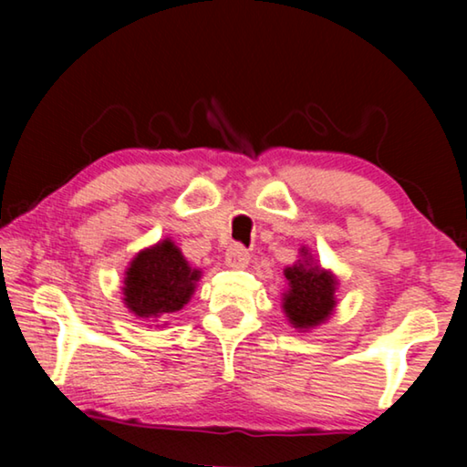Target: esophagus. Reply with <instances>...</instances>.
Returning a JSON list of instances; mask_svg holds the SVG:
<instances>
[{
  "label": "esophagus",
  "instance_id": "esophagus-1",
  "mask_svg": "<svg viewBox=\"0 0 467 467\" xmlns=\"http://www.w3.org/2000/svg\"><path fill=\"white\" fill-rule=\"evenodd\" d=\"M249 257H251L249 251L243 245H239V243H233V245L226 249V265H228V268H234V270L245 268V265L249 264Z\"/></svg>",
  "mask_w": 467,
  "mask_h": 467
}]
</instances>
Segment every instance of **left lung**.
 <instances>
[{"mask_svg": "<svg viewBox=\"0 0 467 467\" xmlns=\"http://www.w3.org/2000/svg\"><path fill=\"white\" fill-rule=\"evenodd\" d=\"M303 260L285 268L288 291L283 295V309L293 328L309 330L327 322L337 306V276L330 270L316 265L307 249Z\"/></svg>", "mask_w": 467, "mask_h": 467, "instance_id": "obj_1", "label": "left lung"}]
</instances>
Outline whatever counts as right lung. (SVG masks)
<instances>
[{
	"instance_id": "add662e5",
	"label": "right lung",
	"mask_w": 467,
	"mask_h": 467,
	"mask_svg": "<svg viewBox=\"0 0 467 467\" xmlns=\"http://www.w3.org/2000/svg\"><path fill=\"white\" fill-rule=\"evenodd\" d=\"M202 272L191 268L170 239L139 251L127 268L122 295L137 317H161L179 312L195 293Z\"/></svg>"
}]
</instances>
